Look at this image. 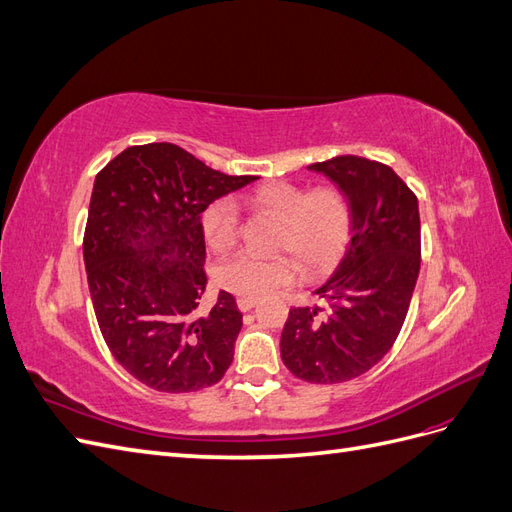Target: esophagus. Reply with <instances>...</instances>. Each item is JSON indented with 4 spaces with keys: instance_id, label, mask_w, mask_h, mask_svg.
Here are the masks:
<instances>
[{
    "instance_id": "34e87169",
    "label": "esophagus",
    "mask_w": 512,
    "mask_h": 512,
    "mask_svg": "<svg viewBox=\"0 0 512 512\" xmlns=\"http://www.w3.org/2000/svg\"><path fill=\"white\" fill-rule=\"evenodd\" d=\"M258 305V299H252V297H239L237 299V307L241 309V312H250L252 307Z\"/></svg>"
}]
</instances>
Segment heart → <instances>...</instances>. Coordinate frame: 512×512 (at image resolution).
Listing matches in <instances>:
<instances>
[{"instance_id": "heart-1", "label": "heart", "mask_w": 512, "mask_h": 512, "mask_svg": "<svg viewBox=\"0 0 512 512\" xmlns=\"http://www.w3.org/2000/svg\"><path fill=\"white\" fill-rule=\"evenodd\" d=\"M252 205L282 222L277 247L299 260L305 273L314 275L329 269L342 256L352 228V211L346 196L335 188H316L273 181L252 196ZM239 205L235 198H220L203 213V235L211 250L226 252L239 239ZM297 265L288 256L262 258L239 252L218 267L222 288L241 297H265L275 288L290 284Z\"/></svg>"}]
</instances>
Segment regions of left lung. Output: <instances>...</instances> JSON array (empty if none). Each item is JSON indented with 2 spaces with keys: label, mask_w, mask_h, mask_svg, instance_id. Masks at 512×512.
Segmentation results:
<instances>
[{
  "label": "left lung",
  "mask_w": 512,
  "mask_h": 512,
  "mask_svg": "<svg viewBox=\"0 0 512 512\" xmlns=\"http://www.w3.org/2000/svg\"><path fill=\"white\" fill-rule=\"evenodd\" d=\"M307 168L346 196L352 228L339 265L314 290L327 312L292 307L280 350L297 378L337 384L374 367L404 327L421 271V218L408 185L380 162L339 156Z\"/></svg>",
  "instance_id": "obj_1"
}]
</instances>
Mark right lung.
<instances>
[{
  "mask_svg": "<svg viewBox=\"0 0 512 512\" xmlns=\"http://www.w3.org/2000/svg\"><path fill=\"white\" fill-rule=\"evenodd\" d=\"M256 177L218 173L170 143L128 147L94 181L83 241L91 303L115 361L162 393L220 382L243 314L220 290L207 314L203 211Z\"/></svg>",
  "mask_w": 512,
  "mask_h": 512,
  "instance_id": "obj_1",
  "label": "right lung"
}]
</instances>
